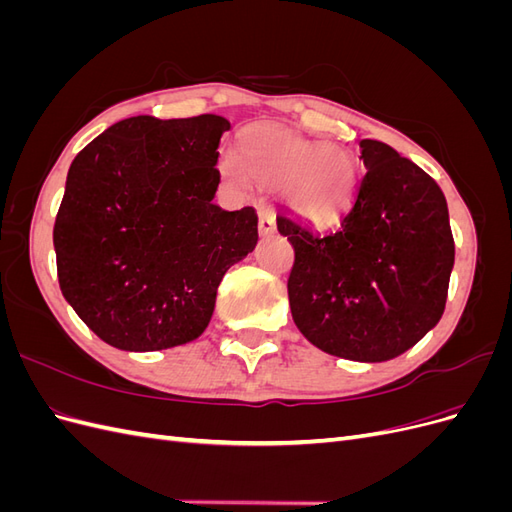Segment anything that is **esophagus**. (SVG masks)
<instances>
[{
    "instance_id": "34e87169",
    "label": "esophagus",
    "mask_w": 512,
    "mask_h": 512,
    "mask_svg": "<svg viewBox=\"0 0 512 512\" xmlns=\"http://www.w3.org/2000/svg\"><path fill=\"white\" fill-rule=\"evenodd\" d=\"M258 230H260L262 237L273 235V232H275V213L271 209L262 207L258 211Z\"/></svg>"
}]
</instances>
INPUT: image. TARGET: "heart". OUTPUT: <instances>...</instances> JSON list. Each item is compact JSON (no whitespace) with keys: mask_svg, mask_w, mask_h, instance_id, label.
I'll return each instance as SVG.
<instances>
[{"mask_svg":"<svg viewBox=\"0 0 512 512\" xmlns=\"http://www.w3.org/2000/svg\"><path fill=\"white\" fill-rule=\"evenodd\" d=\"M245 159L247 165L237 151H224L220 170L239 183L252 173L269 188H284L286 205L312 224L342 218L359 188V166L346 151L286 128L262 126L247 134Z\"/></svg>","mask_w":512,"mask_h":512,"instance_id":"b5f03b06","label":"heart"}]
</instances>
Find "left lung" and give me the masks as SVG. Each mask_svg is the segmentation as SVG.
Returning <instances> with one entry per match:
<instances>
[{"label": "left lung", "instance_id": "left-lung-1", "mask_svg": "<svg viewBox=\"0 0 512 512\" xmlns=\"http://www.w3.org/2000/svg\"><path fill=\"white\" fill-rule=\"evenodd\" d=\"M365 175L331 232L290 215V312L316 348L380 363L412 348L444 314L455 241L440 185L380 141H361Z\"/></svg>", "mask_w": 512, "mask_h": 512}]
</instances>
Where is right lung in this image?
Masks as SVG:
<instances>
[{
    "label": "right lung",
    "mask_w": 512,
    "mask_h": 512,
    "mask_svg": "<svg viewBox=\"0 0 512 512\" xmlns=\"http://www.w3.org/2000/svg\"><path fill=\"white\" fill-rule=\"evenodd\" d=\"M220 115L123 119L68 170L53 228L59 288L102 342L151 352L207 329L224 273L254 250V207L213 205Z\"/></svg>",
    "instance_id": "obj_1"
}]
</instances>
